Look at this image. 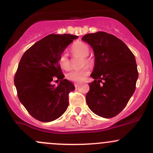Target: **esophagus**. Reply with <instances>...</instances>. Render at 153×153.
<instances>
[{
  "mask_svg": "<svg viewBox=\"0 0 153 153\" xmlns=\"http://www.w3.org/2000/svg\"><path fill=\"white\" fill-rule=\"evenodd\" d=\"M74 86H75V88H77L79 87V84L78 83H75L74 84Z\"/></svg>",
  "mask_w": 153,
  "mask_h": 153,
  "instance_id": "esophagus-1",
  "label": "esophagus"
}]
</instances>
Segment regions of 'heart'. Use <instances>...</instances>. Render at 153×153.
<instances>
[{"label":"heart","mask_w":153,"mask_h":153,"mask_svg":"<svg viewBox=\"0 0 153 153\" xmlns=\"http://www.w3.org/2000/svg\"><path fill=\"white\" fill-rule=\"evenodd\" d=\"M71 52L74 56L82 57V65H92L93 60L88 56L90 53L89 47L86 44L82 42H75L71 47ZM59 65L64 70H68L71 67V61L68 55L65 53H63L60 55L58 59ZM89 68L88 66H84L82 68L76 70H72L66 74L67 79L74 82H81L84 81L87 76L89 74Z\"/></svg>","instance_id":"heart-1"}]
</instances>
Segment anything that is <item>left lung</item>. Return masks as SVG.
<instances>
[{
    "instance_id": "left-lung-1",
    "label": "left lung",
    "mask_w": 153,
    "mask_h": 153,
    "mask_svg": "<svg viewBox=\"0 0 153 153\" xmlns=\"http://www.w3.org/2000/svg\"><path fill=\"white\" fill-rule=\"evenodd\" d=\"M93 48L95 66L86 102L93 112L104 118L117 115L136 90L138 73L134 55L126 44L106 32L82 37ZM102 83L100 85V82Z\"/></svg>"
}]
</instances>
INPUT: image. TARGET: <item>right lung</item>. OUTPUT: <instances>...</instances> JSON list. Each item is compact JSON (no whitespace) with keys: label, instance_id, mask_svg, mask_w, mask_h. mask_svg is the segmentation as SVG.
I'll list each match as a JSON object with an SVG mask.
<instances>
[{"label":"right lung","instance_id":"right-lung-1","mask_svg":"<svg viewBox=\"0 0 153 153\" xmlns=\"http://www.w3.org/2000/svg\"><path fill=\"white\" fill-rule=\"evenodd\" d=\"M77 36L50 34L22 55L14 76L19 101L33 117L47 123L60 117L68 106V94L75 89L64 75L58 59ZM60 81L58 85L54 81Z\"/></svg>","mask_w":153,"mask_h":153}]
</instances>
